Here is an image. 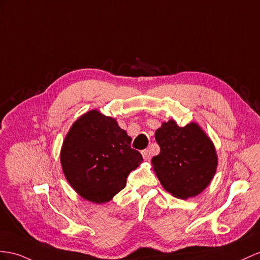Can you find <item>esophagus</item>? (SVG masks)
<instances>
[{
	"label": "esophagus",
	"mask_w": 260,
	"mask_h": 260,
	"mask_svg": "<svg viewBox=\"0 0 260 260\" xmlns=\"http://www.w3.org/2000/svg\"><path fill=\"white\" fill-rule=\"evenodd\" d=\"M142 155H143V157L145 158V159H150V157H151V154H150V150L149 149H144L143 151H142Z\"/></svg>",
	"instance_id": "esophagus-1"
}]
</instances>
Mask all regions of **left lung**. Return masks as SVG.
Wrapping results in <instances>:
<instances>
[{
    "label": "left lung",
    "instance_id": "8db88e82",
    "mask_svg": "<svg viewBox=\"0 0 260 260\" xmlns=\"http://www.w3.org/2000/svg\"><path fill=\"white\" fill-rule=\"evenodd\" d=\"M155 137L160 152L151 162L162 187L182 200L201 193L214 177L217 166L211 139L198 124L180 127L172 119L156 131Z\"/></svg>",
    "mask_w": 260,
    "mask_h": 260
}]
</instances>
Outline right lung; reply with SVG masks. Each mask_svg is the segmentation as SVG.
I'll use <instances>...</instances> for the list:
<instances>
[{
    "label": "right lung",
    "mask_w": 260,
    "mask_h": 260,
    "mask_svg": "<svg viewBox=\"0 0 260 260\" xmlns=\"http://www.w3.org/2000/svg\"><path fill=\"white\" fill-rule=\"evenodd\" d=\"M132 138L114 118L92 110L78 118L61 148L67 180L83 199L108 202L125 188L126 178L143 160Z\"/></svg>",
    "instance_id": "1"
}]
</instances>
